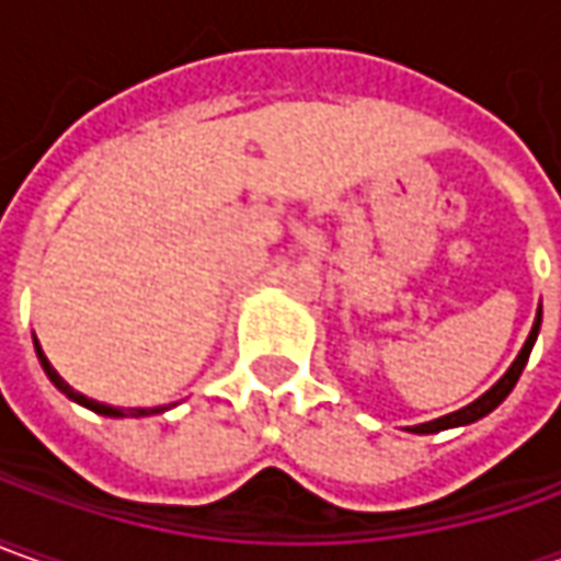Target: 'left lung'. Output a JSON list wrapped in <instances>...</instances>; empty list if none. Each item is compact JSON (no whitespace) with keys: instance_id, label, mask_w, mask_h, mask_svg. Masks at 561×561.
I'll return each instance as SVG.
<instances>
[{"instance_id":"1","label":"left lung","mask_w":561,"mask_h":561,"mask_svg":"<svg viewBox=\"0 0 561 561\" xmlns=\"http://www.w3.org/2000/svg\"><path fill=\"white\" fill-rule=\"evenodd\" d=\"M537 332H540V313H537V322H534L531 335H528V341H525L522 354L515 357V363L506 369V376L500 378L488 394H481L474 403L462 407V410H456V413L440 415V419H435V422H425V425H415L413 428L415 435H435V432L454 428V425H469V422H474V419H481V415H488L491 410H496V407L510 397V391L515 388V381H518V376H522V369H525V363H528V357H531V347H534V341H537Z\"/></svg>"}]
</instances>
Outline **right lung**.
Here are the masks:
<instances>
[{
    "mask_svg": "<svg viewBox=\"0 0 561 561\" xmlns=\"http://www.w3.org/2000/svg\"><path fill=\"white\" fill-rule=\"evenodd\" d=\"M36 357H39V363H43V369H46V376H49V381L61 391V394H68L70 400H77V403H83L87 410H92V413H102V415H151V413H161V407H154V410H114V407H105V403H99V400H92V397H83L80 391H73L65 378L58 376L55 369H51V363L46 359V354H43V347H39V341H36Z\"/></svg>",
    "mask_w": 561,
    "mask_h": 561,
    "instance_id": "add662e5",
    "label": "right lung"
}]
</instances>
